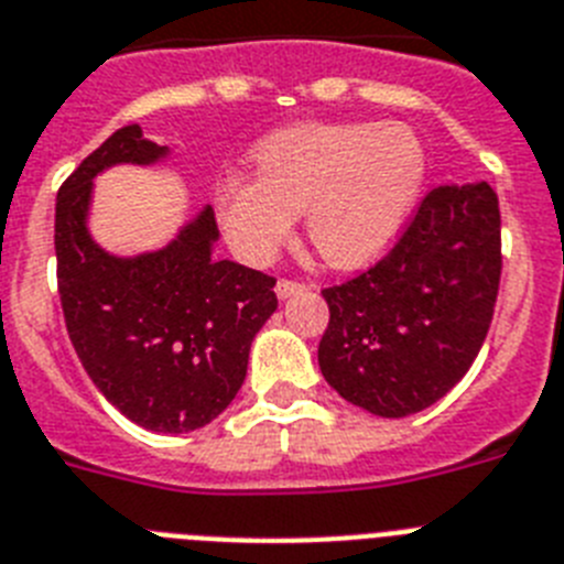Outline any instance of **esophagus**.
<instances>
[{"label":"esophagus","instance_id":"esophagus-1","mask_svg":"<svg viewBox=\"0 0 564 564\" xmlns=\"http://www.w3.org/2000/svg\"><path fill=\"white\" fill-rule=\"evenodd\" d=\"M301 289H306V283H297V281H292V278H281V281L275 283V292H278V297H289V295H295V292H301Z\"/></svg>","mask_w":564,"mask_h":564}]
</instances>
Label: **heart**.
<instances>
[{
    "label": "heart",
    "instance_id": "1",
    "mask_svg": "<svg viewBox=\"0 0 564 564\" xmlns=\"http://www.w3.org/2000/svg\"><path fill=\"white\" fill-rule=\"evenodd\" d=\"M258 178L232 173L215 187V215L232 249L269 263L295 215L321 261L355 269L398 238L425 181V147L403 124H297L254 150Z\"/></svg>",
    "mask_w": 564,
    "mask_h": 564
}]
</instances>
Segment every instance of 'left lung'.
<instances>
[{
    "instance_id": "1",
    "label": "left lung",
    "mask_w": 564,
    "mask_h": 564,
    "mask_svg": "<svg viewBox=\"0 0 564 564\" xmlns=\"http://www.w3.org/2000/svg\"><path fill=\"white\" fill-rule=\"evenodd\" d=\"M502 275L499 200L486 181L437 187L389 252L323 289L326 383L377 417H409L463 380L491 326Z\"/></svg>"
}]
</instances>
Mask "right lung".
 Masks as SVG:
<instances>
[{"instance_id": "obj_1", "label": "right lung", "mask_w": 564, "mask_h": 564, "mask_svg": "<svg viewBox=\"0 0 564 564\" xmlns=\"http://www.w3.org/2000/svg\"><path fill=\"white\" fill-rule=\"evenodd\" d=\"M166 147L121 127L56 195V278L78 360L127 420L181 434L215 420L247 377L249 346L278 310L275 278L215 261L213 207L159 252L116 258L87 232L93 178L112 164H153Z\"/></svg>"}]
</instances>
